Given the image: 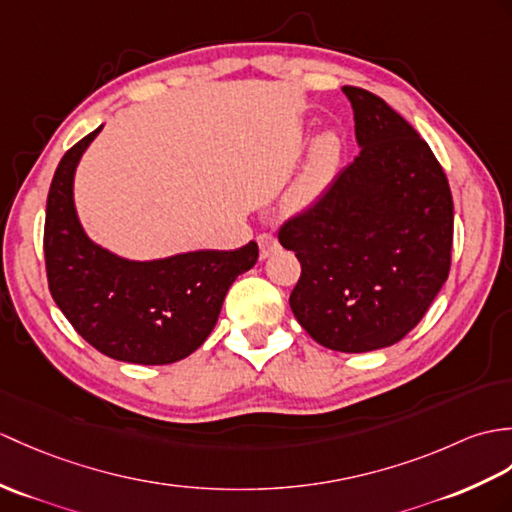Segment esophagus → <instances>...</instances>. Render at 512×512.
I'll list each match as a JSON object with an SVG mask.
<instances>
[{
    "label": "esophagus",
    "mask_w": 512,
    "mask_h": 512,
    "mask_svg": "<svg viewBox=\"0 0 512 512\" xmlns=\"http://www.w3.org/2000/svg\"><path fill=\"white\" fill-rule=\"evenodd\" d=\"M257 244H259V257H261V259L270 257V253L277 251V246H279V242L275 240V235H270V233L259 235V237H257Z\"/></svg>",
    "instance_id": "obj_1"
}]
</instances>
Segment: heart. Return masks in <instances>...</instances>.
Here are the masks:
<instances>
[{
  "label": "heart",
  "mask_w": 512,
  "mask_h": 512,
  "mask_svg": "<svg viewBox=\"0 0 512 512\" xmlns=\"http://www.w3.org/2000/svg\"><path fill=\"white\" fill-rule=\"evenodd\" d=\"M342 154V141L336 130L320 133L307 152L301 172L283 194V207L290 213H305L323 200L336 181Z\"/></svg>",
  "instance_id": "1"
}]
</instances>
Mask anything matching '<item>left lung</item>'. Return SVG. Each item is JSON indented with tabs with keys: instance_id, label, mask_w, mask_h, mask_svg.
Instances as JSON below:
<instances>
[{
	"instance_id": "1",
	"label": "left lung",
	"mask_w": 512,
	"mask_h": 512,
	"mask_svg": "<svg viewBox=\"0 0 512 512\" xmlns=\"http://www.w3.org/2000/svg\"><path fill=\"white\" fill-rule=\"evenodd\" d=\"M360 154L329 194L288 220L279 242L301 261L292 314L342 353L390 347L419 325L447 281L454 200L430 146L375 93L342 87Z\"/></svg>"
}]
</instances>
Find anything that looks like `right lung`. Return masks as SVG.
Returning a JSON list of instances; mask_svg holds the SVG:
<instances>
[{
	"instance_id": "add662e5",
	"label": "right lung",
	"mask_w": 512,
	"mask_h": 512,
	"mask_svg": "<svg viewBox=\"0 0 512 512\" xmlns=\"http://www.w3.org/2000/svg\"><path fill=\"white\" fill-rule=\"evenodd\" d=\"M102 130L65 152L45 209V268L56 305L91 347L130 364H172L192 355L218 323L224 296L257 264L259 248L187 251L128 259L95 244L74 202L76 168Z\"/></svg>"
}]
</instances>
